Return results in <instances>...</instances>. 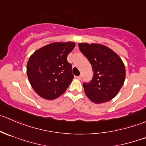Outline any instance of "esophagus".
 Segmentation results:
<instances>
[{
    "label": "esophagus",
    "mask_w": 146,
    "mask_h": 146,
    "mask_svg": "<svg viewBox=\"0 0 146 146\" xmlns=\"http://www.w3.org/2000/svg\"><path fill=\"white\" fill-rule=\"evenodd\" d=\"M82 78H83V76H82L81 75H80V76H77V78L78 79V80H81Z\"/></svg>",
    "instance_id": "34e87169"
}]
</instances>
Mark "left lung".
<instances>
[{"instance_id": "1", "label": "left lung", "mask_w": 146, "mask_h": 146, "mask_svg": "<svg viewBox=\"0 0 146 146\" xmlns=\"http://www.w3.org/2000/svg\"><path fill=\"white\" fill-rule=\"evenodd\" d=\"M80 52L92 66L93 78L83 86L87 97L95 103L113 98L123 85L125 69L121 58L103 45L78 43Z\"/></svg>"}]
</instances>
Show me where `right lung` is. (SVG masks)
Listing matches in <instances>:
<instances>
[{"instance_id":"1","label":"right lung","mask_w":146,"mask_h":146,"mask_svg":"<svg viewBox=\"0 0 146 146\" xmlns=\"http://www.w3.org/2000/svg\"><path fill=\"white\" fill-rule=\"evenodd\" d=\"M75 43H53L34 52L27 64V75L33 88L45 99L53 100L63 93L74 78L67 56Z\"/></svg>"}]
</instances>
